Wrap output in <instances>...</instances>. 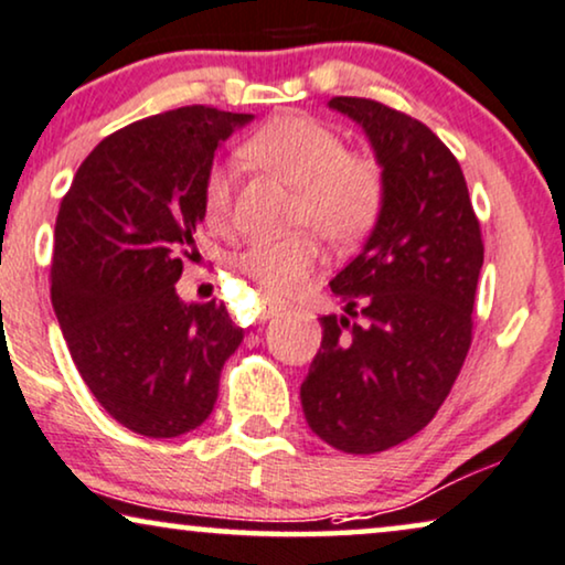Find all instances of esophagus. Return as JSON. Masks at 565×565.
Wrapping results in <instances>:
<instances>
[{
	"instance_id": "1",
	"label": "esophagus",
	"mask_w": 565,
	"mask_h": 565,
	"mask_svg": "<svg viewBox=\"0 0 565 565\" xmlns=\"http://www.w3.org/2000/svg\"><path fill=\"white\" fill-rule=\"evenodd\" d=\"M278 312H281V305L270 302V299H263V302L258 305V318H260V320H270V318H276Z\"/></svg>"
}]
</instances>
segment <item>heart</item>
Segmentation results:
<instances>
[{"instance_id":"1","label":"heart","mask_w":565,"mask_h":565,"mask_svg":"<svg viewBox=\"0 0 565 565\" xmlns=\"http://www.w3.org/2000/svg\"><path fill=\"white\" fill-rule=\"evenodd\" d=\"M243 157L295 188L289 227L320 232L333 245H353L372 232L385 201L382 164L366 152L345 149L328 124L287 113L270 118L243 145ZM201 212L212 230L224 232L232 220V178L214 164L201 185ZM322 250L312 232L263 239L237 255V270L263 297H291L320 268Z\"/></svg>"}]
</instances>
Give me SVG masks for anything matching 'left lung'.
Listing matches in <instances>:
<instances>
[{
  "instance_id": "left-lung-1",
  "label": "left lung",
  "mask_w": 565,
  "mask_h": 565,
  "mask_svg": "<svg viewBox=\"0 0 565 565\" xmlns=\"http://www.w3.org/2000/svg\"><path fill=\"white\" fill-rule=\"evenodd\" d=\"M328 105L370 137L385 201L364 250L330 281L345 307L320 318L299 395L322 441L374 455L447 401L472 343L483 239L460 162L426 124L370 97Z\"/></svg>"
}]
</instances>
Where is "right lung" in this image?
<instances>
[{
    "label": "right lung",
    "mask_w": 565,
    "mask_h": 565,
    "mask_svg": "<svg viewBox=\"0 0 565 565\" xmlns=\"http://www.w3.org/2000/svg\"><path fill=\"white\" fill-rule=\"evenodd\" d=\"M250 113L206 105L141 118L105 137L58 206L51 302L97 403L134 434L172 439L214 411L243 328L224 302H180L199 258L201 185L216 147Z\"/></svg>",
    "instance_id": "obj_1"
}]
</instances>
